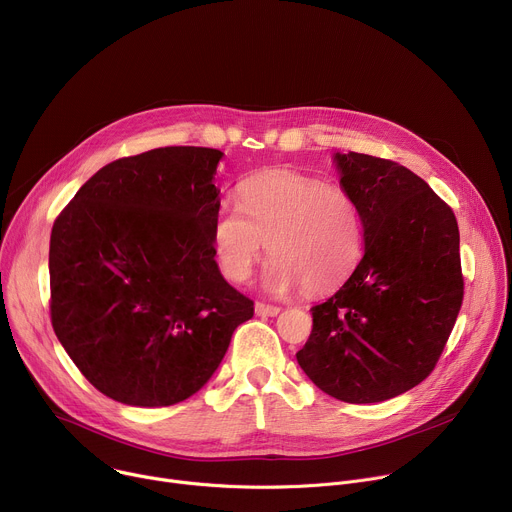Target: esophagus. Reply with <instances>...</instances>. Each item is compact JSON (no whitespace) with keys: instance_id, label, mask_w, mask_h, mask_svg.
Returning a JSON list of instances; mask_svg holds the SVG:
<instances>
[{"instance_id":"obj_1","label":"esophagus","mask_w":512,"mask_h":512,"mask_svg":"<svg viewBox=\"0 0 512 512\" xmlns=\"http://www.w3.org/2000/svg\"><path fill=\"white\" fill-rule=\"evenodd\" d=\"M255 312H257V316H277L279 312H281V308L279 306H271V304H263V302H257L255 304Z\"/></svg>"}]
</instances>
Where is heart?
Wrapping results in <instances>:
<instances>
[{
  "label": "heart",
  "mask_w": 512,
  "mask_h": 512,
  "mask_svg": "<svg viewBox=\"0 0 512 512\" xmlns=\"http://www.w3.org/2000/svg\"><path fill=\"white\" fill-rule=\"evenodd\" d=\"M362 212L342 186L298 172H265L241 186V206L223 202L212 221V243L223 273L251 277L267 251L265 285L273 294L302 285L310 296L340 287L362 255Z\"/></svg>",
  "instance_id": "b5f03b06"
}]
</instances>
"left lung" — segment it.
<instances>
[{
  "label": "left lung",
  "instance_id": "1",
  "mask_svg": "<svg viewBox=\"0 0 512 512\" xmlns=\"http://www.w3.org/2000/svg\"><path fill=\"white\" fill-rule=\"evenodd\" d=\"M340 184L362 212L364 255L346 283L312 308L296 354L330 397L379 403L431 375L464 300L454 210L405 166L336 154Z\"/></svg>",
  "mask_w": 512,
  "mask_h": 512
}]
</instances>
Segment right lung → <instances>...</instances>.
I'll return each mask as SVG.
<instances>
[{
  "label": "right lung",
  "instance_id": "right-lung-1",
  "mask_svg": "<svg viewBox=\"0 0 512 512\" xmlns=\"http://www.w3.org/2000/svg\"><path fill=\"white\" fill-rule=\"evenodd\" d=\"M223 152L194 145L115 160L50 235V320L85 379L113 401L166 407L221 364L253 302L214 261L212 184Z\"/></svg>",
  "mask_w": 512,
  "mask_h": 512
}]
</instances>
